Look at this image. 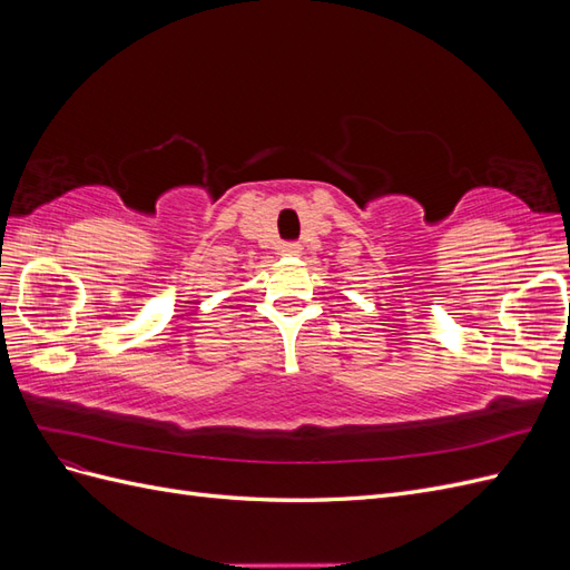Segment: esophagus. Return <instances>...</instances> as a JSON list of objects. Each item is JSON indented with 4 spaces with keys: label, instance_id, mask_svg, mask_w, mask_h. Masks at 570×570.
I'll list each match as a JSON object with an SVG mask.
<instances>
[{
    "label": "esophagus",
    "instance_id": "obj_1",
    "mask_svg": "<svg viewBox=\"0 0 570 570\" xmlns=\"http://www.w3.org/2000/svg\"><path fill=\"white\" fill-rule=\"evenodd\" d=\"M281 254H283V256H289V258L302 256V245H297V243H287V245H283V247H281Z\"/></svg>",
    "mask_w": 570,
    "mask_h": 570
}]
</instances>
